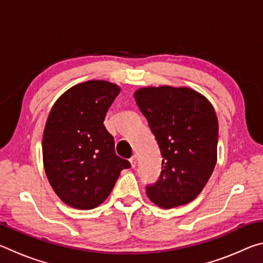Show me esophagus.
<instances>
[{
	"instance_id": "34e87169",
	"label": "esophagus",
	"mask_w": 263,
	"mask_h": 263,
	"mask_svg": "<svg viewBox=\"0 0 263 263\" xmlns=\"http://www.w3.org/2000/svg\"><path fill=\"white\" fill-rule=\"evenodd\" d=\"M130 162H131L132 168H135L136 164H137V155H136V154L132 155V157L130 158Z\"/></svg>"
}]
</instances>
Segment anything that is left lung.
Listing matches in <instances>:
<instances>
[{
  "label": "left lung",
  "instance_id": "obj_1",
  "mask_svg": "<svg viewBox=\"0 0 263 263\" xmlns=\"http://www.w3.org/2000/svg\"><path fill=\"white\" fill-rule=\"evenodd\" d=\"M135 97L162 157L159 179L146 185V193L163 209L184 205L197 197L216 166L215 109L189 88H142Z\"/></svg>",
  "mask_w": 263,
  "mask_h": 263
}]
</instances>
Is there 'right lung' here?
<instances>
[{"instance_id":"add662e5","label":"right lung","mask_w":263,"mask_h":263,"mask_svg":"<svg viewBox=\"0 0 263 263\" xmlns=\"http://www.w3.org/2000/svg\"><path fill=\"white\" fill-rule=\"evenodd\" d=\"M119 87L88 81L70 88L55 102L43 138L48 182L67 205L89 210L104 202L123 169L131 167L115 153V140L104 126Z\"/></svg>"}]
</instances>
